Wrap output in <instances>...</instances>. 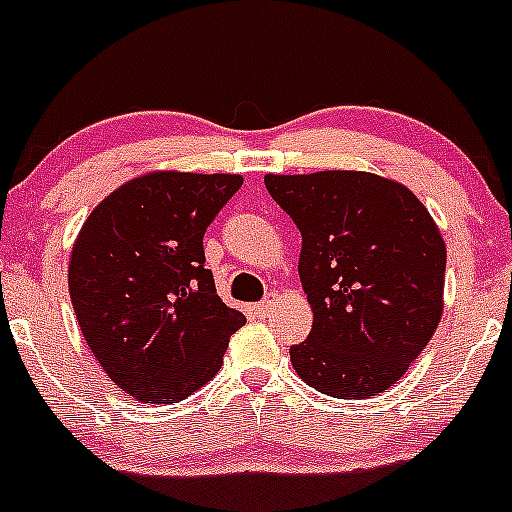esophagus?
Wrapping results in <instances>:
<instances>
[{"label":"esophagus","instance_id":"34e87169","mask_svg":"<svg viewBox=\"0 0 512 512\" xmlns=\"http://www.w3.org/2000/svg\"><path fill=\"white\" fill-rule=\"evenodd\" d=\"M276 305H278V295L276 293H271V295H266V298L261 300V303L256 305V315H261V318H266V315H271L273 310H276Z\"/></svg>","mask_w":512,"mask_h":512}]
</instances>
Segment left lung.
<instances>
[{"label": "left lung", "instance_id": "left-lung-1", "mask_svg": "<svg viewBox=\"0 0 512 512\" xmlns=\"http://www.w3.org/2000/svg\"><path fill=\"white\" fill-rule=\"evenodd\" d=\"M295 221L313 330L291 347L305 384L370 399L402 379L444 310L446 246L424 204L370 172L266 175Z\"/></svg>", "mask_w": 512, "mask_h": 512}]
</instances>
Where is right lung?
<instances>
[{"mask_svg": "<svg viewBox=\"0 0 512 512\" xmlns=\"http://www.w3.org/2000/svg\"><path fill=\"white\" fill-rule=\"evenodd\" d=\"M239 175L155 172L115 189L73 244L68 291L105 374L145 404H175L219 372L246 323L217 295L204 231Z\"/></svg>", "mask_w": 512, "mask_h": 512, "instance_id": "add662e5", "label": "right lung"}]
</instances>
